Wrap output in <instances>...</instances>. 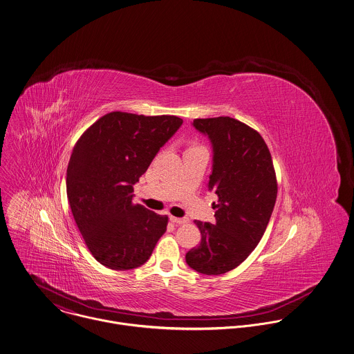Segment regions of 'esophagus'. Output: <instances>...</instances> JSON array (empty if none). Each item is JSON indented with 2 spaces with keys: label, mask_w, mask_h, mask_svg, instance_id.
Wrapping results in <instances>:
<instances>
[{
  "label": "esophagus",
  "mask_w": 354,
  "mask_h": 354,
  "mask_svg": "<svg viewBox=\"0 0 354 354\" xmlns=\"http://www.w3.org/2000/svg\"><path fill=\"white\" fill-rule=\"evenodd\" d=\"M169 220H171L174 224H176V225H182V224H186V223L189 221V218H178V217H174V216H171Z\"/></svg>",
  "instance_id": "esophagus-1"
}]
</instances>
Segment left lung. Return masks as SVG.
Masks as SVG:
<instances>
[{
  "instance_id": "obj_1",
  "label": "left lung",
  "mask_w": 354,
  "mask_h": 354,
  "mask_svg": "<svg viewBox=\"0 0 354 354\" xmlns=\"http://www.w3.org/2000/svg\"><path fill=\"white\" fill-rule=\"evenodd\" d=\"M193 126L212 142L207 187L218 201L214 224L194 221L202 237L186 262L202 274H224L247 259L266 231L277 198L274 165L262 136L237 119H194Z\"/></svg>"
}]
</instances>
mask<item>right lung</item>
Segmentation results:
<instances>
[{"label":"right lung","mask_w":354,"mask_h":354,"mask_svg":"<svg viewBox=\"0 0 354 354\" xmlns=\"http://www.w3.org/2000/svg\"><path fill=\"white\" fill-rule=\"evenodd\" d=\"M183 120L114 111L97 119L76 142L66 171V194L80 234L103 266L144 265L168 217L133 203V186Z\"/></svg>","instance_id":"add662e5"}]
</instances>
